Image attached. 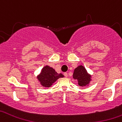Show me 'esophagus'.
<instances>
[{
  "mask_svg": "<svg viewBox=\"0 0 122 122\" xmlns=\"http://www.w3.org/2000/svg\"><path fill=\"white\" fill-rule=\"evenodd\" d=\"M64 76H65V77H67V76H68V74L67 73V72H65V73H64Z\"/></svg>",
  "mask_w": 122,
  "mask_h": 122,
  "instance_id": "obj_1",
  "label": "esophagus"
}]
</instances>
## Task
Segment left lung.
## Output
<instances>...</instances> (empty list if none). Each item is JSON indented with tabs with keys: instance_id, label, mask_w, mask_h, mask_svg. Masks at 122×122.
I'll return each mask as SVG.
<instances>
[{
	"instance_id": "obj_1",
	"label": "left lung",
	"mask_w": 122,
	"mask_h": 122,
	"mask_svg": "<svg viewBox=\"0 0 122 122\" xmlns=\"http://www.w3.org/2000/svg\"><path fill=\"white\" fill-rule=\"evenodd\" d=\"M72 77L78 81L80 86H86L89 84L92 76L87 73L86 70L83 66L80 65L74 69Z\"/></svg>"
}]
</instances>
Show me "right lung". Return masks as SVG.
<instances>
[{"label":"right lung","mask_w":122,"mask_h":122,"mask_svg":"<svg viewBox=\"0 0 122 122\" xmlns=\"http://www.w3.org/2000/svg\"><path fill=\"white\" fill-rule=\"evenodd\" d=\"M64 77L62 74H58L53 68L46 66L42 68L37 79L41 85L44 87H50L57 79Z\"/></svg>","instance_id":"1"}]
</instances>
